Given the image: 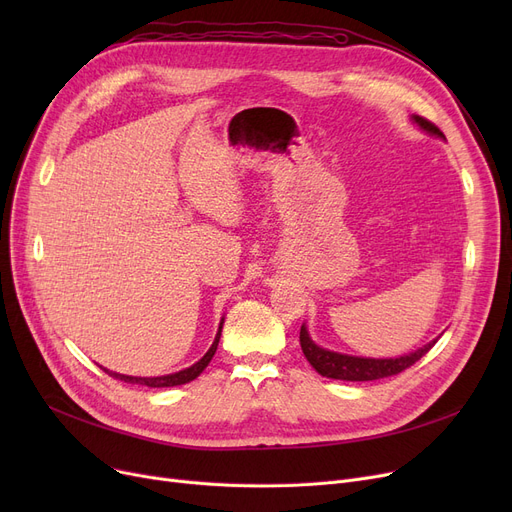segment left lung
Wrapping results in <instances>:
<instances>
[{"label":"left lung","mask_w":512,"mask_h":512,"mask_svg":"<svg viewBox=\"0 0 512 512\" xmlns=\"http://www.w3.org/2000/svg\"><path fill=\"white\" fill-rule=\"evenodd\" d=\"M411 120L427 134L432 137L444 139L442 130L432 124L429 120L421 118V116H411ZM440 338V336H438ZM438 338H434L432 342H427L425 346L417 348L415 353L402 355V357H390V359H371V357H355V355H344V353H336L330 351V348H324L313 342V338L309 336L307 326H301V348L303 355L307 357V361L311 363V367L324 375V378H332V380H344V382H371V380H382V378H390V375H396L400 371H405L407 367H411L415 361H419L429 348H432Z\"/></svg>","instance_id":"left-lung-1"}]
</instances>
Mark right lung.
Segmentation results:
<instances>
[{
    "mask_svg": "<svg viewBox=\"0 0 512 512\" xmlns=\"http://www.w3.org/2000/svg\"><path fill=\"white\" fill-rule=\"evenodd\" d=\"M222 326H224V317L220 321V328H218V334H215L213 338V344L209 346V351L191 367H186L182 371H176V373H168V375H157V378H137V375H124V373H116V371H110L101 367L105 373H110L112 378L120 380V382H128V384H139V386H149V388H170V386H182V384H188L193 382L195 378H199V375L203 373V369L209 365V361L213 359L215 351H218V342H220V336H222Z\"/></svg>",
    "mask_w": 512,
    "mask_h": 512,
    "instance_id": "obj_1",
    "label": "right lung"
}]
</instances>
